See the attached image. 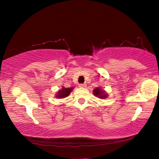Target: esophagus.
<instances>
[{"label":"esophagus","mask_w":159,"mask_h":159,"mask_svg":"<svg viewBox=\"0 0 159 159\" xmlns=\"http://www.w3.org/2000/svg\"><path fill=\"white\" fill-rule=\"evenodd\" d=\"M86 86H87L86 84H84V83H81V84H79L80 88H85Z\"/></svg>","instance_id":"obj_1"}]
</instances>
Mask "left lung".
Segmentation results:
<instances>
[{
    "label": "left lung",
    "instance_id": "left-lung-1",
    "mask_svg": "<svg viewBox=\"0 0 159 159\" xmlns=\"http://www.w3.org/2000/svg\"><path fill=\"white\" fill-rule=\"evenodd\" d=\"M93 93H94V95L95 96L98 97L99 98H107V94L104 92L103 90H101V89L97 88H95L94 90H93Z\"/></svg>",
    "mask_w": 159,
    "mask_h": 159
}]
</instances>
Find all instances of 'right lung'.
<instances>
[{
	"mask_svg": "<svg viewBox=\"0 0 159 159\" xmlns=\"http://www.w3.org/2000/svg\"><path fill=\"white\" fill-rule=\"evenodd\" d=\"M73 90V88H63L62 90L58 91L57 95H56V97L59 98H64L68 96V95L70 94V93L71 92V90Z\"/></svg>",
	"mask_w": 159,
	"mask_h": 159,
	"instance_id": "1",
	"label": "right lung"
}]
</instances>
